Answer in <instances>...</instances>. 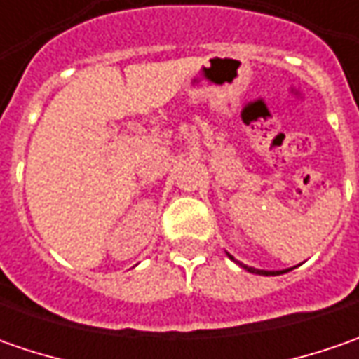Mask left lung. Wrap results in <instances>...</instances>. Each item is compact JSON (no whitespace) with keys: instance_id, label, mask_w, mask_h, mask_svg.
I'll use <instances>...</instances> for the list:
<instances>
[{"instance_id":"1","label":"left lung","mask_w":359,"mask_h":359,"mask_svg":"<svg viewBox=\"0 0 359 359\" xmlns=\"http://www.w3.org/2000/svg\"><path fill=\"white\" fill-rule=\"evenodd\" d=\"M228 257L229 259H233V262H236V264H240V262H238V259H236V257H233V255H229L228 254ZM241 268L243 269H248V271H252V273H257V276H280V273H285V271H290V269H278V271H268V269H255V268H250V266H245V264H240Z\"/></svg>"}]
</instances>
